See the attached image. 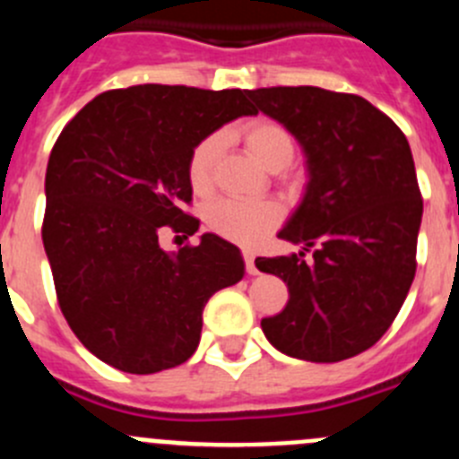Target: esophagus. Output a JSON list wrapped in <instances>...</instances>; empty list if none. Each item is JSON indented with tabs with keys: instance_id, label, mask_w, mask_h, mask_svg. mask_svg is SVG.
Returning <instances> with one entry per match:
<instances>
[{
	"instance_id": "esophagus-1",
	"label": "esophagus",
	"mask_w": 459,
	"mask_h": 459,
	"mask_svg": "<svg viewBox=\"0 0 459 459\" xmlns=\"http://www.w3.org/2000/svg\"><path fill=\"white\" fill-rule=\"evenodd\" d=\"M244 264H247V273L255 275L257 273V266H255V257L251 255V253L244 251Z\"/></svg>"
}]
</instances>
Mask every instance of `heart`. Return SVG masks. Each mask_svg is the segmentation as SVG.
Masks as SVG:
<instances>
[{"instance_id": "1", "label": "heart", "mask_w": 459, "mask_h": 459, "mask_svg": "<svg viewBox=\"0 0 459 459\" xmlns=\"http://www.w3.org/2000/svg\"><path fill=\"white\" fill-rule=\"evenodd\" d=\"M248 152L266 170H284L296 157V139L282 123L257 117L239 127ZM221 136L208 134L199 141L188 157V181L197 195H206L215 184L217 159H220ZM280 211L271 202H239V199H217L208 204L206 224L220 238L239 247H257L278 226Z\"/></svg>"}]
</instances>
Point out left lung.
I'll return each mask as SVG.
<instances>
[{"label": "left lung", "instance_id": "1", "mask_svg": "<svg viewBox=\"0 0 459 459\" xmlns=\"http://www.w3.org/2000/svg\"><path fill=\"white\" fill-rule=\"evenodd\" d=\"M248 96L300 141L309 166L305 199L280 230L302 251L255 260L289 289L262 332L305 361L357 357L388 332L415 278L424 202L411 145L357 93L264 87Z\"/></svg>", "mask_w": 459, "mask_h": 459}]
</instances>
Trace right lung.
<instances>
[{
  "mask_svg": "<svg viewBox=\"0 0 459 459\" xmlns=\"http://www.w3.org/2000/svg\"><path fill=\"white\" fill-rule=\"evenodd\" d=\"M247 89L134 84L100 93L57 136L47 166L42 242L57 305L84 348L117 370L181 366L202 336L208 298L239 282V248L217 235L177 253L166 229L199 220L188 157L211 132L257 114Z\"/></svg>",
  "mask_w": 459,
  "mask_h": 459,
  "instance_id": "right-lung-1",
  "label": "right lung"
}]
</instances>
